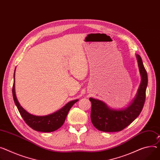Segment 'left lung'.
<instances>
[{"instance_id":"left-lung-1","label":"left lung","mask_w":160,"mask_h":160,"mask_svg":"<svg viewBox=\"0 0 160 160\" xmlns=\"http://www.w3.org/2000/svg\"><path fill=\"white\" fill-rule=\"evenodd\" d=\"M137 58L142 81L136 98L128 108L122 110L112 109L104 102L90 98L92 102L91 120L98 130L104 132L120 131L131 124L141 113L145 101L148 78L141 57L137 54Z\"/></svg>"}]
</instances>
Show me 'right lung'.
I'll list each match as a JSON object with an SVG mask.
<instances>
[{
    "label": "right lung",
    "instance_id": "right-lung-1",
    "mask_svg": "<svg viewBox=\"0 0 160 160\" xmlns=\"http://www.w3.org/2000/svg\"><path fill=\"white\" fill-rule=\"evenodd\" d=\"M12 92H13L14 102L18 109V112L26 124L31 128L35 131L45 132L54 131L62 126L63 123L65 122L69 110L73 104L78 101V99L70 101L67 103L62 109H61L57 112H55L52 114L47 116H35L27 112L20 105L18 101H17L15 92V73L14 82Z\"/></svg>",
    "mask_w": 160,
    "mask_h": 160
}]
</instances>
